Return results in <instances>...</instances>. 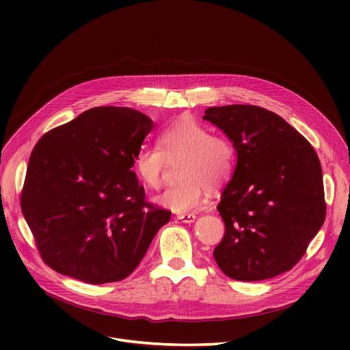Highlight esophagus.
<instances>
[{
    "instance_id": "esophagus-1",
    "label": "esophagus",
    "mask_w": 350,
    "mask_h": 350,
    "mask_svg": "<svg viewBox=\"0 0 350 350\" xmlns=\"http://www.w3.org/2000/svg\"><path fill=\"white\" fill-rule=\"evenodd\" d=\"M177 219L184 223H192L196 219V216L193 213H180L177 215Z\"/></svg>"
}]
</instances>
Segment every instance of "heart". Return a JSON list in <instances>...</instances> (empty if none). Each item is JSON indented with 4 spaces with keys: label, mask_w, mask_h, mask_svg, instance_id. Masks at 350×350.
<instances>
[{
    "label": "heart",
    "mask_w": 350,
    "mask_h": 350,
    "mask_svg": "<svg viewBox=\"0 0 350 350\" xmlns=\"http://www.w3.org/2000/svg\"><path fill=\"white\" fill-rule=\"evenodd\" d=\"M181 159V181L169 185L157 202L173 212L185 213L201 206L206 199V187L219 189L234 172L235 149L224 135L193 119H183L162 129L158 145H144L134 158V167L145 185L158 189L167 161Z\"/></svg>",
    "instance_id": "1"
}]
</instances>
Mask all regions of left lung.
<instances>
[{"label":"left lung","instance_id":"left-lung-1","mask_svg":"<svg viewBox=\"0 0 350 350\" xmlns=\"http://www.w3.org/2000/svg\"><path fill=\"white\" fill-rule=\"evenodd\" d=\"M204 119L228 135L238 157L217 205L226 226L213 251L217 266L237 281L267 280L291 270L327 213L314 148L262 107L209 108Z\"/></svg>","mask_w":350,"mask_h":350}]
</instances>
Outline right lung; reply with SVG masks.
<instances>
[{
	"label": "right lung",
	"instance_id": "right-lung-1",
	"mask_svg": "<svg viewBox=\"0 0 350 350\" xmlns=\"http://www.w3.org/2000/svg\"><path fill=\"white\" fill-rule=\"evenodd\" d=\"M152 127L135 109L96 107L38 139L21 206L48 267L98 285L139 265L172 216L146 201L131 170Z\"/></svg>",
	"mask_w": 350,
	"mask_h": 350
}]
</instances>
